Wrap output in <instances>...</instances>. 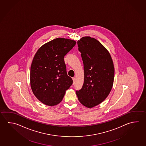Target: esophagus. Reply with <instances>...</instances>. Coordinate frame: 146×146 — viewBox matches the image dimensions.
Returning a JSON list of instances; mask_svg holds the SVG:
<instances>
[{
	"label": "esophagus",
	"instance_id": "esophagus-1",
	"mask_svg": "<svg viewBox=\"0 0 146 146\" xmlns=\"http://www.w3.org/2000/svg\"><path fill=\"white\" fill-rule=\"evenodd\" d=\"M72 79H73V84H74V83L75 82V77H73Z\"/></svg>",
	"mask_w": 146,
	"mask_h": 146
}]
</instances>
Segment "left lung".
Masks as SVG:
<instances>
[{
  "instance_id": "obj_1",
  "label": "left lung",
  "mask_w": 146,
  "mask_h": 146,
  "mask_svg": "<svg viewBox=\"0 0 146 146\" xmlns=\"http://www.w3.org/2000/svg\"><path fill=\"white\" fill-rule=\"evenodd\" d=\"M77 43L84 63V82L76 93L80 102L90 108L99 105L109 94L114 65L109 52L96 39L84 37Z\"/></svg>"
}]
</instances>
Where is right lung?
I'll return each instance as SVG.
<instances>
[{
	"mask_svg": "<svg viewBox=\"0 0 146 146\" xmlns=\"http://www.w3.org/2000/svg\"><path fill=\"white\" fill-rule=\"evenodd\" d=\"M75 44L71 39H54L41 46L34 57L30 71L31 89L44 104H58L73 84L67 74L64 57Z\"/></svg>",
	"mask_w": 146,
	"mask_h": 146,
	"instance_id": "1",
	"label": "right lung"
}]
</instances>
